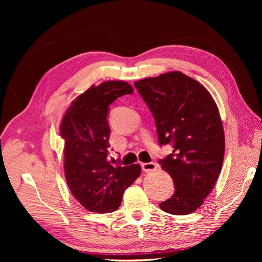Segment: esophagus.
<instances>
[{
	"mask_svg": "<svg viewBox=\"0 0 262 262\" xmlns=\"http://www.w3.org/2000/svg\"><path fill=\"white\" fill-rule=\"evenodd\" d=\"M141 167L144 171H152L156 168V164L153 162H149V163H143L141 164Z\"/></svg>",
	"mask_w": 262,
	"mask_h": 262,
	"instance_id": "obj_1",
	"label": "esophagus"
}]
</instances>
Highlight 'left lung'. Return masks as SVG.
Returning <instances> with one entry per match:
<instances>
[{
	"mask_svg": "<svg viewBox=\"0 0 262 262\" xmlns=\"http://www.w3.org/2000/svg\"><path fill=\"white\" fill-rule=\"evenodd\" d=\"M155 120L161 146L172 153L158 161L175 192L160 208L173 215L194 212L211 192L223 165L225 138L215 101L207 89L181 72L134 83Z\"/></svg>",
	"mask_w": 262,
	"mask_h": 262,
	"instance_id": "obj_1",
	"label": "left lung"
}]
</instances>
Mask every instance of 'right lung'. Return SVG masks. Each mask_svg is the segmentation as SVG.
Masks as SVG:
<instances>
[{
  "instance_id": "1",
  "label": "right lung",
  "mask_w": 262,
  "mask_h": 262,
  "mask_svg": "<svg viewBox=\"0 0 262 262\" xmlns=\"http://www.w3.org/2000/svg\"><path fill=\"white\" fill-rule=\"evenodd\" d=\"M132 93L131 85L123 81L92 86L72 102L62 119L66 179L75 199L91 212L116 211L124 190L140 176L138 164L114 166L108 162L109 105Z\"/></svg>"
}]
</instances>
